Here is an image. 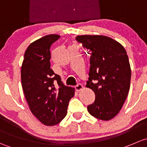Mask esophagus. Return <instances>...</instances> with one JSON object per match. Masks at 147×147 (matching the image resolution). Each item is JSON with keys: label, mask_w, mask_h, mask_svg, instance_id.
<instances>
[{"label": "esophagus", "mask_w": 147, "mask_h": 147, "mask_svg": "<svg viewBox=\"0 0 147 147\" xmlns=\"http://www.w3.org/2000/svg\"><path fill=\"white\" fill-rule=\"evenodd\" d=\"M76 90H77V91H80V90H81L83 89V88H84V86H83L82 84H78L77 86H76Z\"/></svg>", "instance_id": "34e87169"}]
</instances>
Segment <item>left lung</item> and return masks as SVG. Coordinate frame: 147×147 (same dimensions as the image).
I'll list each match as a JSON object with an SVG mask.
<instances>
[{
    "label": "left lung",
    "mask_w": 147,
    "mask_h": 147,
    "mask_svg": "<svg viewBox=\"0 0 147 147\" xmlns=\"http://www.w3.org/2000/svg\"><path fill=\"white\" fill-rule=\"evenodd\" d=\"M76 40L90 55L86 86L94 92L96 99L87 107L88 111L96 118L110 120L119 113L129 90L131 68L127 51L106 36L80 35Z\"/></svg>",
    "instance_id": "left-lung-1"
}]
</instances>
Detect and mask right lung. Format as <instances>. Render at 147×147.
Instances as JSON below:
<instances>
[{"instance_id":"obj_1","label":"right lung","mask_w":147,"mask_h":147,"mask_svg":"<svg viewBox=\"0 0 147 147\" xmlns=\"http://www.w3.org/2000/svg\"><path fill=\"white\" fill-rule=\"evenodd\" d=\"M59 37L49 34L30 44L21 67L22 87L30 110L47 126L57 125L64 118L75 92L51 69V45Z\"/></svg>"}]
</instances>
